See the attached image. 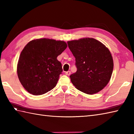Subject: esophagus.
<instances>
[{
  "label": "esophagus",
  "mask_w": 134,
  "mask_h": 134,
  "mask_svg": "<svg viewBox=\"0 0 134 134\" xmlns=\"http://www.w3.org/2000/svg\"><path fill=\"white\" fill-rule=\"evenodd\" d=\"M70 74H71L70 71H68V72H65V75H67V76H70Z\"/></svg>",
  "instance_id": "obj_1"
}]
</instances>
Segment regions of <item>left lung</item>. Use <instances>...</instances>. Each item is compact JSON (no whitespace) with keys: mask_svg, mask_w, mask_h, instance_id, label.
<instances>
[{"mask_svg":"<svg viewBox=\"0 0 134 134\" xmlns=\"http://www.w3.org/2000/svg\"><path fill=\"white\" fill-rule=\"evenodd\" d=\"M76 58V72L70 76L77 90L89 94L102 91L108 84L112 74L114 61L104 44L92 38L68 41Z\"/></svg>","mask_w":134,"mask_h":134,"instance_id":"1","label":"left lung"}]
</instances>
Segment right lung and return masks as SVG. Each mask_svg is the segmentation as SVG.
Instances as JSON below:
<instances>
[{
	"label": "right lung",
	"instance_id": "right-lung-1",
	"mask_svg": "<svg viewBox=\"0 0 134 134\" xmlns=\"http://www.w3.org/2000/svg\"><path fill=\"white\" fill-rule=\"evenodd\" d=\"M67 46L63 41L49 38L32 40L25 46L18 62L17 73L29 93L41 95L55 87L62 71L57 57Z\"/></svg>",
	"mask_w": 134,
	"mask_h": 134
}]
</instances>
